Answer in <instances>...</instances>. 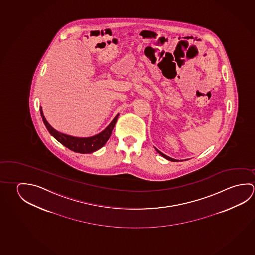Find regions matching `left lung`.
<instances>
[{
  "mask_svg": "<svg viewBox=\"0 0 255 255\" xmlns=\"http://www.w3.org/2000/svg\"><path fill=\"white\" fill-rule=\"evenodd\" d=\"M156 148V147H155ZM156 151H157V153L158 154H160L161 156H163V157H165V159H167V160L169 161H173V162H178V159H174V158H172V157H170V156H166V155H165V154H163L162 152L159 151L157 148H156Z\"/></svg>",
  "mask_w": 255,
  "mask_h": 255,
  "instance_id": "1",
  "label": "left lung"
}]
</instances>
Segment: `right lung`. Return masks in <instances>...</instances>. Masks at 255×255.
<instances>
[{
	"mask_svg": "<svg viewBox=\"0 0 255 255\" xmlns=\"http://www.w3.org/2000/svg\"><path fill=\"white\" fill-rule=\"evenodd\" d=\"M40 114L46 129H48V131L53 137L56 138L59 142L62 143L63 146L68 147L69 149H71L72 151L81 153V154L93 153L103 147L110 138L113 129L115 128L117 119L119 117V114H118L106 129H103L101 132L96 134L94 136L75 137V136H71L68 134L62 133L50 126L48 122L46 121L45 117H44L42 108H40Z\"/></svg>",
	"mask_w": 255,
	"mask_h": 255,
	"instance_id": "add662e5",
	"label": "right lung"
}]
</instances>
